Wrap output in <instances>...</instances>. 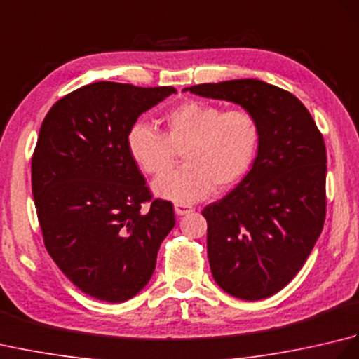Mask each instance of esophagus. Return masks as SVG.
Wrapping results in <instances>:
<instances>
[{
	"label": "esophagus",
	"mask_w": 359,
	"mask_h": 359,
	"mask_svg": "<svg viewBox=\"0 0 359 359\" xmlns=\"http://www.w3.org/2000/svg\"><path fill=\"white\" fill-rule=\"evenodd\" d=\"M191 205H185V203H174V211L177 216H184L188 215V212H193Z\"/></svg>",
	"instance_id": "1"
}]
</instances>
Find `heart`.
I'll list each match as a JSON object with an SVG mask.
<instances>
[{"mask_svg":"<svg viewBox=\"0 0 359 359\" xmlns=\"http://www.w3.org/2000/svg\"><path fill=\"white\" fill-rule=\"evenodd\" d=\"M163 123V134L135 123L126 135L129 156L149 175L169 169L175 151H182L186 165L152 182V191L163 199L185 205L203 199L215 187L238 184L255 162L261 133L248 111L224 112L191 100L168 112Z\"/></svg>","mask_w":359,"mask_h":359,"instance_id":"1","label":"heart"}]
</instances>
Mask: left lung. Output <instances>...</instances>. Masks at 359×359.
<instances>
[{
  "mask_svg": "<svg viewBox=\"0 0 359 359\" xmlns=\"http://www.w3.org/2000/svg\"><path fill=\"white\" fill-rule=\"evenodd\" d=\"M184 90L239 104L259 125L250 172L202 215L216 284L243 301L265 299L296 276L323 231L324 139L306 106L265 81L228 80Z\"/></svg>",
  "mask_w": 359,
  "mask_h": 359,
  "instance_id": "1",
  "label": "left lung"
}]
</instances>
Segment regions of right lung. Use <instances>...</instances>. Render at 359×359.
Returning <instances> with one entry per match:
<instances>
[{
    "instance_id": "right-lung-1",
    "label": "right lung",
    "mask_w": 359,
    "mask_h": 359,
    "mask_svg": "<svg viewBox=\"0 0 359 359\" xmlns=\"http://www.w3.org/2000/svg\"><path fill=\"white\" fill-rule=\"evenodd\" d=\"M175 93L97 81L63 97L43 120L32 194L44 245L95 299L123 302L142 292L175 225L171 202L142 208L151 194L126 147L137 118Z\"/></svg>"
}]
</instances>
